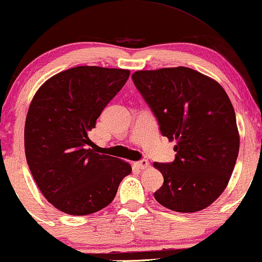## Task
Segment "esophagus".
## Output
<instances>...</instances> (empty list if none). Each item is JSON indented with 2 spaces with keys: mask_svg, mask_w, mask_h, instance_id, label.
<instances>
[{
  "mask_svg": "<svg viewBox=\"0 0 262 262\" xmlns=\"http://www.w3.org/2000/svg\"><path fill=\"white\" fill-rule=\"evenodd\" d=\"M135 166H137L139 169H145V168H147V167H149V161L143 159V160H140V161L135 162Z\"/></svg>",
  "mask_w": 262,
  "mask_h": 262,
  "instance_id": "34e87169",
  "label": "esophagus"
}]
</instances>
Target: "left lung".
Returning a JSON list of instances; mask_svg holds the SVG:
<instances>
[{
	"label": "left lung",
	"instance_id": "left-lung-1",
	"mask_svg": "<svg viewBox=\"0 0 262 262\" xmlns=\"http://www.w3.org/2000/svg\"><path fill=\"white\" fill-rule=\"evenodd\" d=\"M132 78L161 134L177 141L174 161L154 163L163 176L155 199L177 212L204 210L223 193L238 157L231 100L216 80L187 67L138 71Z\"/></svg>",
	"mask_w": 262,
	"mask_h": 262
}]
</instances>
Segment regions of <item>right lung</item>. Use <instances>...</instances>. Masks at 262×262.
Listing matches in <instances>:
<instances>
[{"instance_id":"add662e5","label":"right lung","mask_w":262,"mask_h":262,"mask_svg":"<svg viewBox=\"0 0 262 262\" xmlns=\"http://www.w3.org/2000/svg\"><path fill=\"white\" fill-rule=\"evenodd\" d=\"M128 69L79 66L53 75L33 97L25 119L27 162L56 209L85 216L112 203L128 162L90 149L89 132L128 80Z\"/></svg>"}]
</instances>
